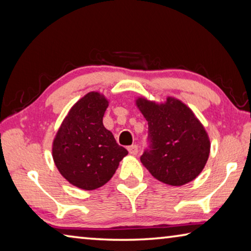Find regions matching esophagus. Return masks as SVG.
Returning <instances> with one entry per match:
<instances>
[{
	"mask_svg": "<svg viewBox=\"0 0 251 251\" xmlns=\"http://www.w3.org/2000/svg\"><path fill=\"white\" fill-rule=\"evenodd\" d=\"M127 150H128L129 154L133 155V156L137 155V152H138V147H137V145H131V146H129L128 148H127Z\"/></svg>",
	"mask_w": 251,
	"mask_h": 251,
	"instance_id": "esophagus-1",
	"label": "esophagus"
}]
</instances>
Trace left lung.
<instances>
[{"instance_id": "obj_1", "label": "left lung", "mask_w": 251, "mask_h": 251, "mask_svg": "<svg viewBox=\"0 0 251 251\" xmlns=\"http://www.w3.org/2000/svg\"><path fill=\"white\" fill-rule=\"evenodd\" d=\"M136 106L148 123L150 150L142 155V164L166 185L193 181L206 166L210 152L209 136L201 121L172 96L161 103L138 97Z\"/></svg>"}]
</instances>
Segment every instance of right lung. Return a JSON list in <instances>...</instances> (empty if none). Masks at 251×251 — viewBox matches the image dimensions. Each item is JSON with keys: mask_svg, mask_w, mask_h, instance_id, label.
Segmentation results:
<instances>
[{"mask_svg": "<svg viewBox=\"0 0 251 251\" xmlns=\"http://www.w3.org/2000/svg\"><path fill=\"white\" fill-rule=\"evenodd\" d=\"M108 104L100 92L87 93L72 106L55 135V166L77 188L94 190L105 185L128 154L103 125Z\"/></svg>", "mask_w": 251, "mask_h": 251, "instance_id": "obj_1", "label": "right lung"}]
</instances>
